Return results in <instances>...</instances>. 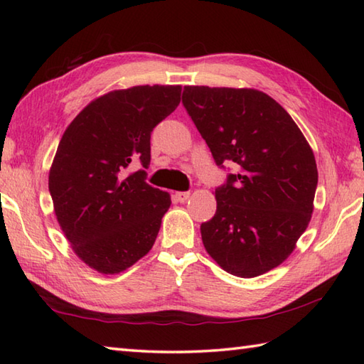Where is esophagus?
I'll return each mask as SVG.
<instances>
[{"instance_id":"34e87169","label":"esophagus","mask_w":364,"mask_h":364,"mask_svg":"<svg viewBox=\"0 0 364 364\" xmlns=\"http://www.w3.org/2000/svg\"><path fill=\"white\" fill-rule=\"evenodd\" d=\"M189 196H191V192H176L175 200L180 203H184L189 198Z\"/></svg>"}]
</instances>
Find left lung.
<instances>
[{"label":"left lung","instance_id":"obj_1","mask_svg":"<svg viewBox=\"0 0 364 364\" xmlns=\"http://www.w3.org/2000/svg\"><path fill=\"white\" fill-rule=\"evenodd\" d=\"M183 105L215 164L235 166L215 189L214 218L200 227L206 252L231 275L269 272L311 219L318 167L310 144L264 92L186 86Z\"/></svg>","mask_w":364,"mask_h":364}]
</instances>
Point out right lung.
Instances as JSON below:
<instances>
[{
    "label": "right lung",
    "instance_id": "obj_1",
    "mask_svg": "<svg viewBox=\"0 0 364 364\" xmlns=\"http://www.w3.org/2000/svg\"><path fill=\"white\" fill-rule=\"evenodd\" d=\"M181 86L112 90L89 103L60 139L48 176L54 213L73 252L102 274H119L151 250L170 196L127 175L150 164L153 128L180 105Z\"/></svg>",
    "mask_w": 364,
    "mask_h": 364
}]
</instances>
